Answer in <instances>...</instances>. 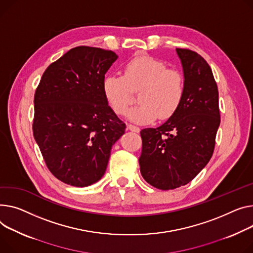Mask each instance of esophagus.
I'll use <instances>...</instances> for the list:
<instances>
[{
	"label": "esophagus",
	"instance_id": "esophagus-1",
	"mask_svg": "<svg viewBox=\"0 0 253 253\" xmlns=\"http://www.w3.org/2000/svg\"><path fill=\"white\" fill-rule=\"evenodd\" d=\"M127 129L130 130V131H132V132H136V133H138V132L140 131L139 127L134 126V125H132V124H127Z\"/></svg>",
	"mask_w": 253,
	"mask_h": 253
}]
</instances>
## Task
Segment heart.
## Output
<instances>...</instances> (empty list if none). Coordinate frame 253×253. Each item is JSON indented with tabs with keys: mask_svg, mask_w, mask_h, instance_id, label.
<instances>
[{
	"mask_svg": "<svg viewBox=\"0 0 253 253\" xmlns=\"http://www.w3.org/2000/svg\"><path fill=\"white\" fill-rule=\"evenodd\" d=\"M140 103L129 112V119L148 123L158 117L166 120L179 109L185 93V79L176 69L151 56L133 58L124 66L123 76L107 75L103 80V92L117 115H125L133 100L132 91H138Z\"/></svg>",
	"mask_w": 253,
	"mask_h": 253,
	"instance_id": "heart-1",
	"label": "heart"
}]
</instances>
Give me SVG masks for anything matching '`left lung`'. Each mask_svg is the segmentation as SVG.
<instances>
[{"mask_svg": "<svg viewBox=\"0 0 253 253\" xmlns=\"http://www.w3.org/2000/svg\"><path fill=\"white\" fill-rule=\"evenodd\" d=\"M185 93L176 113L157 128L140 131L139 158L144 180L158 189L186 185L210 162L220 126L218 91L208 62L188 48H176Z\"/></svg>", "mask_w": 253, "mask_h": 253, "instance_id": "8db88e82", "label": "left lung"}]
</instances>
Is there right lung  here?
Instances as JSON below:
<instances>
[{"mask_svg": "<svg viewBox=\"0 0 253 253\" xmlns=\"http://www.w3.org/2000/svg\"><path fill=\"white\" fill-rule=\"evenodd\" d=\"M117 58L99 47H73L47 67L36 90L33 136L49 172L71 186L102 178L113 144L125 133L103 92Z\"/></svg>", "mask_w": 253, "mask_h": 253, "instance_id": "obj_1", "label": "right lung"}]
</instances>
